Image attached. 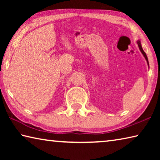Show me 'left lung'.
I'll use <instances>...</instances> for the list:
<instances>
[{
    "label": "left lung",
    "instance_id": "8db88e82",
    "mask_svg": "<svg viewBox=\"0 0 160 160\" xmlns=\"http://www.w3.org/2000/svg\"><path fill=\"white\" fill-rule=\"evenodd\" d=\"M137 43H138V47H139V48H140V51H141V53H142V55L144 56V57H145V58L146 59V61H147V62H148V66H149L148 59V57H147V55H146V53H145V51H143V49H142V46H141V44H140V41H138V42H137Z\"/></svg>",
    "mask_w": 160,
    "mask_h": 160
}]
</instances>
